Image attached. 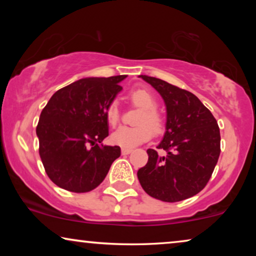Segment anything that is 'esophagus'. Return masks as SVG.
<instances>
[{"mask_svg":"<svg viewBox=\"0 0 256 256\" xmlns=\"http://www.w3.org/2000/svg\"><path fill=\"white\" fill-rule=\"evenodd\" d=\"M132 152V149H130V148H122L121 149L122 155H128V154H130Z\"/></svg>","mask_w":256,"mask_h":256,"instance_id":"esophagus-1","label":"esophagus"}]
</instances>
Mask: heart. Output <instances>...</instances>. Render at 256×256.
Listing matches in <instances>:
<instances>
[{"mask_svg":"<svg viewBox=\"0 0 256 256\" xmlns=\"http://www.w3.org/2000/svg\"><path fill=\"white\" fill-rule=\"evenodd\" d=\"M130 100L136 106L142 108L136 118L138 126L135 127L122 126L110 135V141L122 148H134L152 138V128L155 132H160L163 128V120L156 110V99L149 90L143 88L134 90L130 93ZM106 118L110 126L118 124V108L116 102H112L107 107Z\"/></svg>","mask_w":256,"mask_h":256,"instance_id":"obj_1","label":"heart"}]
</instances>
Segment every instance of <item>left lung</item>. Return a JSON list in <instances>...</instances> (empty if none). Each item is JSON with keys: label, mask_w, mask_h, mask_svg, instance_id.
Returning a JSON list of instances; mask_svg holds the SVG:
<instances>
[{"label": "left lung", "mask_w": 256, "mask_h": 256, "mask_svg": "<svg viewBox=\"0 0 256 256\" xmlns=\"http://www.w3.org/2000/svg\"><path fill=\"white\" fill-rule=\"evenodd\" d=\"M163 98L166 107V134L157 148L148 149V163L138 171L140 184L152 198L180 202L206 186L220 155L216 120L194 94L148 76H140Z\"/></svg>", "instance_id": "1"}]
</instances>
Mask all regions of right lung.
<instances>
[{
	"instance_id": "obj_1",
	"label": "right lung",
	"mask_w": 256,
	"mask_h": 256,
	"mask_svg": "<svg viewBox=\"0 0 256 256\" xmlns=\"http://www.w3.org/2000/svg\"><path fill=\"white\" fill-rule=\"evenodd\" d=\"M127 76L84 78L57 90L42 110L36 132L48 176L64 190L82 194L102 183L120 146H104L107 107Z\"/></svg>"
}]
</instances>
